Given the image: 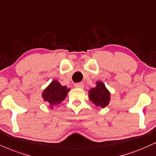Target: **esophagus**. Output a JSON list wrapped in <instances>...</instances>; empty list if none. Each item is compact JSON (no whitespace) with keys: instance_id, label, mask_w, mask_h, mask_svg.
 Instances as JSON below:
<instances>
[{"instance_id":"esophagus-1","label":"esophagus","mask_w":156,"mask_h":156,"mask_svg":"<svg viewBox=\"0 0 156 156\" xmlns=\"http://www.w3.org/2000/svg\"><path fill=\"white\" fill-rule=\"evenodd\" d=\"M75 86H76V88H79V89H83L84 84L83 83H76L75 84Z\"/></svg>"}]
</instances>
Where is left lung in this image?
<instances>
[{"label": "left lung", "instance_id": "left-lung-1", "mask_svg": "<svg viewBox=\"0 0 156 156\" xmlns=\"http://www.w3.org/2000/svg\"><path fill=\"white\" fill-rule=\"evenodd\" d=\"M89 98L95 105L105 108L110 102V92L101 81H97L96 86L89 91Z\"/></svg>", "mask_w": 156, "mask_h": 156}]
</instances>
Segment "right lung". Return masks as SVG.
<instances>
[{"mask_svg": "<svg viewBox=\"0 0 156 156\" xmlns=\"http://www.w3.org/2000/svg\"><path fill=\"white\" fill-rule=\"evenodd\" d=\"M70 89H67V86L61 85L57 80H54L42 92V98L44 102L49 104L50 108H53L54 105L61 104V102L66 98L67 93Z\"/></svg>", "mask_w": 156, "mask_h": 156, "instance_id": "obj_1", "label": "right lung"}]
</instances>
